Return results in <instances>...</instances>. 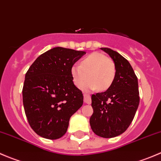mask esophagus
Instances as JSON below:
<instances>
[{"mask_svg": "<svg viewBox=\"0 0 161 161\" xmlns=\"http://www.w3.org/2000/svg\"><path fill=\"white\" fill-rule=\"evenodd\" d=\"M91 97H90V95L88 93H84V102L86 103H88V104H90L91 103Z\"/></svg>", "mask_w": 161, "mask_h": 161, "instance_id": "esophagus-1", "label": "esophagus"}]
</instances>
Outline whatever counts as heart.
<instances>
[{
    "label": "heart",
    "mask_w": 161,
    "mask_h": 161,
    "mask_svg": "<svg viewBox=\"0 0 161 161\" xmlns=\"http://www.w3.org/2000/svg\"><path fill=\"white\" fill-rule=\"evenodd\" d=\"M73 82L84 90H106L114 80L116 69L114 63L104 53L93 52L82 59L81 64H75L71 69Z\"/></svg>",
    "instance_id": "1"
}]
</instances>
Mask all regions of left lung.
<instances>
[{"mask_svg":"<svg viewBox=\"0 0 161 161\" xmlns=\"http://www.w3.org/2000/svg\"><path fill=\"white\" fill-rule=\"evenodd\" d=\"M114 62L116 75L106 91L92 95L91 129L97 136L113 138L127 130L139 103L137 76L127 59L110 48H101Z\"/></svg>","mask_w":161,"mask_h":161,"instance_id":"1","label":"left lung"}]
</instances>
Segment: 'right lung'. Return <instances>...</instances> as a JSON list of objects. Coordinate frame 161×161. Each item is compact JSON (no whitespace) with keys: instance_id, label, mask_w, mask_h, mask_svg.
<instances>
[{"instance_id":"1","label":"right lung","mask_w":161,"mask_h":161,"mask_svg":"<svg viewBox=\"0 0 161 161\" xmlns=\"http://www.w3.org/2000/svg\"><path fill=\"white\" fill-rule=\"evenodd\" d=\"M54 47L38 57L27 71L22 101L32 129L41 137L57 139L67 131L70 118L83 103L71 69L85 53Z\"/></svg>"}]
</instances>
